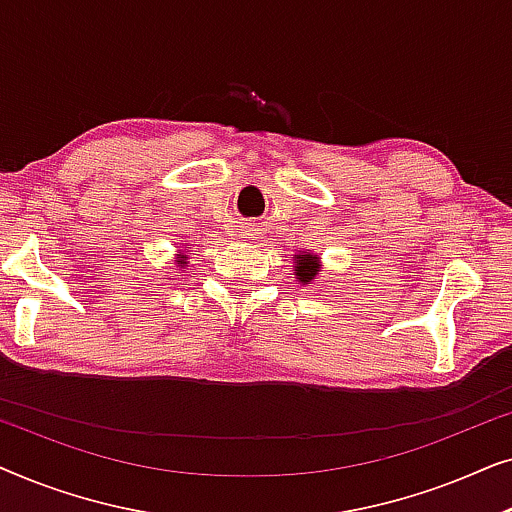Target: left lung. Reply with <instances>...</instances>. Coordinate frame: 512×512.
<instances>
[{
    "label": "left lung",
    "instance_id": "8db88e82",
    "mask_svg": "<svg viewBox=\"0 0 512 512\" xmlns=\"http://www.w3.org/2000/svg\"><path fill=\"white\" fill-rule=\"evenodd\" d=\"M293 270H296V282L300 286L314 284L321 275L319 256L312 254V251H300V254L293 256Z\"/></svg>",
    "mask_w": 512,
    "mask_h": 512
}]
</instances>
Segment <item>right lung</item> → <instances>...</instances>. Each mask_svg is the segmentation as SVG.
<instances>
[{"label":"right lung","mask_w":512,"mask_h":512,"mask_svg":"<svg viewBox=\"0 0 512 512\" xmlns=\"http://www.w3.org/2000/svg\"><path fill=\"white\" fill-rule=\"evenodd\" d=\"M188 249H191V247L186 244V249H179L177 254H174V263H177V268H186V265H188V254H186Z\"/></svg>","instance_id":"1"}]
</instances>
